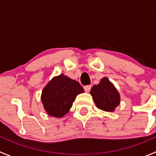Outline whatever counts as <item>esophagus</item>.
Segmentation results:
<instances>
[{"label":"esophagus","instance_id":"obj_1","mask_svg":"<svg viewBox=\"0 0 156 156\" xmlns=\"http://www.w3.org/2000/svg\"><path fill=\"white\" fill-rule=\"evenodd\" d=\"M84 90H85V92H89V91L90 90V89H91V86L90 85L84 86Z\"/></svg>","mask_w":156,"mask_h":156}]
</instances>
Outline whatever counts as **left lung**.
I'll use <instances>...</instances> for the list:
<instances>
[{
  "mask_svg": "<svg viewBox=\"0 0 156 156\" xmlns=\"http://www.w3.org/2000/svg\"><path fill=\"white\" fill-rule=\"evenodd\" d=\"M90 94L97 107L104 111H114L120 103L117 90L107 78H103L100 84L91 88Z\"/></svg>",
  "mask_w": 156,
  "mask_h": 156,
  "instance_id": "8db88e82",
  "label": "left lung"
}]
</instances>
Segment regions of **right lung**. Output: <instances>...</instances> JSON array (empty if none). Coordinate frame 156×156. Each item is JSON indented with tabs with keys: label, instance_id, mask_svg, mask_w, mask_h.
I'll use <instances>...</instances> for the list:
<instances>
[{
	"label": "right lung",
	"instance_id": "right-lung-1",
	"mask_svg": "<svg viewBox=\"0 0 156 156\" xmlns=\"http://www.w3.org/2000/svg\"><path fill=\"white\" fill-rule=\"evenodd\" d=\"M84 91L78 81L60 75L53 78L44 88L41 101L49 115L61 118L72 107L76 96Z\"/></svg>",
	"mask_w": 156,
	"mask_h": 156
}]
</instances>
